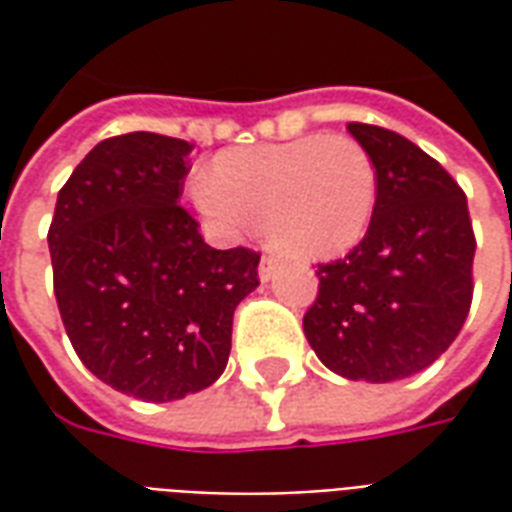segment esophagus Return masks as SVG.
<instances>
[{
	"label": "esophagus",
	"mask_w": 512,
	"mask_h": 512,
	"mask_svg": "<svg viewBox=\"0 0 512 512\" xmlns=\"http://www.w3.org/2000/svg\"><path fill=\"white\" fill-rule=\"evenodd\" d=\"M274 271H277V257L263 255V260H260V268H257L260 279H263V282H268V279L274 277Z\"/></svg>",
	"instance_id": "obj_1"
}]
</instances>
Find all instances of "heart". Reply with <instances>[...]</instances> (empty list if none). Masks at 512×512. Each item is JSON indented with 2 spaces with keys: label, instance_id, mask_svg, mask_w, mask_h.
Segmentation results:
<instances>
[{
  "label": "heart",
  "instance_id": "obj_1",
  "mask_svg": "<svg viewBox=\"0 0 512 512\" xmlns=\"http://www.w3.org/2000/svg\"><path fill=\"white\" fill-rule=\"evenodd\" d=\"M191 197L216 233L257 227L279 252L323 260L362 241L378 175L354 136L312 134L219 153Z\"/></svg>",
  "mask_w": 512,
  "mask_h": 512
}]
</instances>
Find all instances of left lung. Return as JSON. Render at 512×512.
I'll list each match as a JSON object with an SVG mask.
<instances>
[{
  "instance_id": "left-lung-1",
  "label": "left lung",
  "mask_w": 512,
  "mask_h": 512,
  "mask_svg": "<svg viewBox=\"0 0 512 512\" xmlns=\"http://www.w3.org/2000/svg\"><path fill=\"white\" fill-rule=\"evenodd\" d=\"M378 175L365 238L318 263L304 334L332 373L386 384L433 365L461 332L474 293V230L466 194L406 136L348 123Z\"/></svg>"
}]
</instances>
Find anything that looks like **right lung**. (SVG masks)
<instances>
[{
  "mask_svg": "<svg viewBox=\"0 0 512 512\" xmlns=\"http://www.w3.org/2000/svg\"><path fill=\"white\" fill-rule=\"evenodd\" d=\"M194 145L109 136L60 189L49 227L54 296L84 367L123 395L167 403L222 376L233 312L260 252L213 249L180 205Z\"/></svg>",
  "mask_w": 512,
  "mask_h": 512,
  "instance_id": "obj_1",
  "label": "right lung"
}]
</instances>
